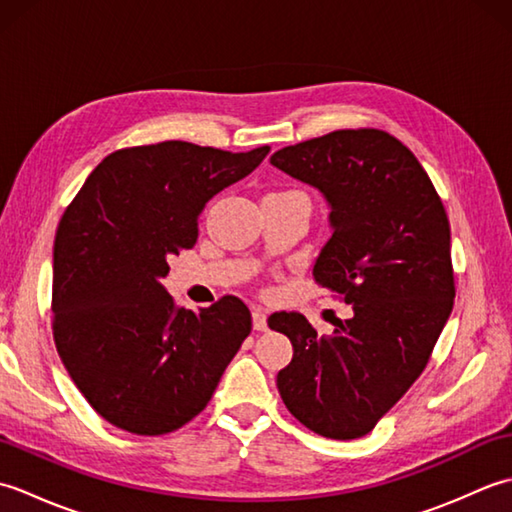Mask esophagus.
<instances>
[{"mask_svg":"<svg viewBox=\"0 0 512 512\" xmlns=\"http://www.w3.org/2000/svg\"><path fill=\"white\" fill-rule=\"evenodd\" d=\"M266 319H268V312H266L264 308H253V328H255L257 332L268 330Z\"/></svg>","mask_w":512,"mask_h":512,"instance_id":"esophagus-1","label":"esophagus"}]
</instances>
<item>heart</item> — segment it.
I'll list each match as a JSON object with an SVG mask.
<instances>
[{
  "label": "heart",
  "instance_id": "b5f03b06",
  "mask_svg": "<svg viewBox=\"0 0 512 512\" xmlns=\"http://www.w3.org/2000/svg\"><path fill=\"white\" fill-rule=\"evenodd\" d=\"M279 193H299V191H279Z\"/></svg>",
  "mask_w": 512,
  "mask_h": 512
}]
</instances>
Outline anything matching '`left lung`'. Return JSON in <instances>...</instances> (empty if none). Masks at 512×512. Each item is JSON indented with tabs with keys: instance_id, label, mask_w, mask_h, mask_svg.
<instances>
[{
	"instance_id": "1",
	"label": "left lung",
	"mask_w": 512,
	"mask_h": 512,
	"mask_svg": "<svg viewBox=\"0 0 512 512\" xmlns=\"http://www.w3.org/2000/svg\"><path fill=\"white\" fill-rule=\"evenodd\" d=\"M270 162L328 200L332 237L312 275L354 310L330 336L299 312L270 314L295 350L281 400L323 438H363L416 383L453 310L447 211L418 158L380 129H339Z\"/></svg>"
}]
</instances>
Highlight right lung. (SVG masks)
<instances>
[{"label": "right lung", "mask_w": 512, "mask_h": 512, "mask_svg": "<svg viewBox=\"0 0 512 512\" xmlns=\"http://www.w3.org/2000/svg\"><path fill=\"white\" fill-rule=\"evenodd\" d=\"M270 147L233 154L184 140L103 158L65 209L52 255V334L94 411L136 436L180 429L209 405L253 328L226 295L193 312L160 284L169 257L198 239L215 193L246 178Z\"/></svg>", "instance_id": "right-lung-1"}]
</instances>
